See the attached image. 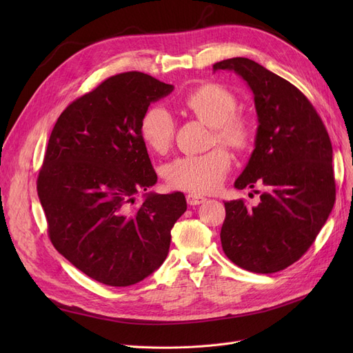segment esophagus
I'll list each match as a JSON object with an SVG mask.
<instances>
[{
	"mask_svg": "<svg viewBox=\"0 0 353 353\" xmlns=\"http://www.w3.org/2000/svg\"><path fill=\"white\" fill-rule=\"evenodd\" d=\"M186 200H188V203L190 206H197V205H201L203 201H205L206 199L203 197V196H200V194H193V193H189L188 196H186Z\"/></svg>",
	"mask_w": 353,
	"mask_h": 353,
	"instance_id": "esophagus-1",
	"label": "esophagus"
}]
</instances>
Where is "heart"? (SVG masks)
<instances>
[{
    "mask_svg": "<svg viewBox=\"0 0 353 353\" xmlns=\"http://www.w3.org/2000/svg\"><path fill=\"white\" fill-rule=\"evenodd\" d=\"M184 104L214 128L216 139L236 150H242L252 139V127L246 117L236 114L237 99L220 84H205L192 91ZM141 137L154 152L163 153L174 136V119L167 108L154 105L141 119ZM232 167V157L223 147L203 154H188L174 159L165 167L170 186L192 193H212L225 181Z\"/></svg>",
    "mask_w": 353,
    "mask_h": 353,
    "instance_id": "heart-1",
    "label": "heart"
}]
</instances>
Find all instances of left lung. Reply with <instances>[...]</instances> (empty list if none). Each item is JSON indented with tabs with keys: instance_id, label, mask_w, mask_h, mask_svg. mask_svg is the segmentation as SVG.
<instances>
[{
	"instance_id": "8db88e82",
	"label": "left lung",
	"mask_w": 353,
	"mask_h": 353,
	"mask_svg": "<svg viewBox=\"0 0 353 353\" xmlns=\"http://www.w3.org/2000/svg\"><path fill=\"white\" fill-rule=\"evenodd\" d=\"M250 87L259 127L236 189L265 186L257 206L226 201L220 232L230 261L254 273L286 269L307 252L336 199L327 130L303 92L253 60L219 61Z\"/></svg>"
}]
</instances>
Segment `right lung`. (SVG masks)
I'll return each mask as SVG.
<instances>
[{
  "label": "right lung",
  "instance_id": "obj_1",
  "mask_svg": "<svg viewBox=\"0 0 353 353\" xmlns=\"http://www.w3.org/2000/svg\"><path fill=\"white\" fill-rule=\"evenodd\" d=\"M173 88L144 72L116 74L74 100L51 132L37 179L50 240L107 286L134 285L160 268L188 209L180 192L134 203L157 181L141 119Z\"/></svg>",
  "mask_w": 353,
  "mask_h": 353
}]
</instances>
